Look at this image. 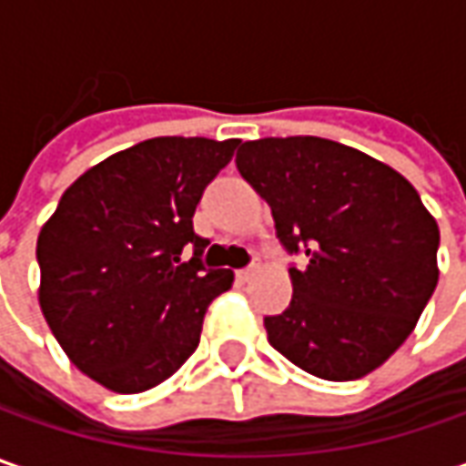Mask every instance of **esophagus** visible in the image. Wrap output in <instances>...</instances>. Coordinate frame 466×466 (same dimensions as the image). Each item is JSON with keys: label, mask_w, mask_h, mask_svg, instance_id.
<instances>
[{"label": "esophagus", "mask_w": 466, "mask_h": 466, "mask_svg": "<svg viewBox=\"0 0 466 466\" xmlns=\"http://www.w3.org/2000/svg\"><path fill=\"white\" fill-rule=\"evenodd\" d=\"M257 272H259V264H248V267H243V269H236V279H238V282H248Z\"/></svg>", "instance_id": "esophagus-1"}]
</instances>
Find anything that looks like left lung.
Returning <instances> with one entry per match:
<instances>
[{
  "label": "left lung",
  "instance_id": "obj_1",
  "mask_svg": "<svg viewBox=\"0 0 466 466\" xmlns=\"http://www.w3.org/2000/svg\"><path fill=\"white\" fill-rule=\"evenodd\" d=\"M241 176L272 207L293 300L264 316L269 345L306 373L352 381L415 329L439 282V225L394 168L321 137L243 142Z\"/></svg>",
  "mask_w": 466,
  "mask_h": 466
}]
</instances>
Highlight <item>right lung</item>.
I'll return each instance as SVG.
<instances>
[{
    "instance_id": "1",
    "label": "right lung",
    "mask_w": 466,
    "mask_h": 466,
    "mask_svg": "<svg viewBox=\"0 0 466 466\" xmlns=\"http://www.w3.org/2000/svg\"><path fill=\"white\" fill-rule=\"evenodd\" d=\"M236 147L238 139H145L82 173L41 228V311L93 381L137 394L197 350L233 272L202 264L209 241L191 218Z\"/></svg>"
}]
</instances>
